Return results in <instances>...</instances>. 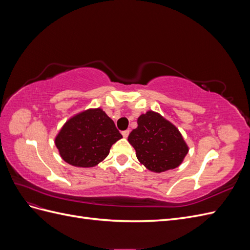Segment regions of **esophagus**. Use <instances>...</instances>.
I'll return each mask as SVG.
<instances>
[{"label": "esophagus", "mask_w": 250, "mask_h": 250, "mask_svg": "<svg viewBox=\"0 0 250 250\" xmlns=\"http://www.w3.org/2000/svg\"><path fill=\"white\" fill-rule=\"evenodd\" d=\"M122 135H123V138L127 139L128 135H129V130H124V131H122Z\"/></svg>", "instance_id": "obj_1"}]
</instances>
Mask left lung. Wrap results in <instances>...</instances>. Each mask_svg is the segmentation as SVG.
Masks as SVG:
<instances>
[{
  "label": "left lung",
  "mask_w": 250,
  "mask_h": 250,
  "mask_svg": "<svg viewBox=\"0 0 250 250\" xmlns=\"http://www.w3.org/2000/svg\"><path fill=\"white\" fill-rule=\"evenodd\" d=\"M128 142L139 162L155 173L177 168L188 152L178 128L153 110L138 118V127L130 132Z\"/></svg>",
  "instance_id": "1"
}]
</instances>
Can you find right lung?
Returning a JSON list of instances; mask_svg holds the SVG:
<instances>
[{"label": "right lung", "instance_id": "add662e5", "mask_svg": "<svg viewBox=\"0 0 250 250\" xmlns=\"http://www.w3.org/2000/svg\"><path fill=\"white\" fill-rule=\"evenodd\" d=\"M120 139L122 134L102 108H88L66 121L55 137V146L65 163L90 168L103 162Z\"/></svg>", "mask_w": 250, "mask_h": 250}]
</instances>
